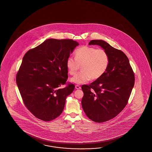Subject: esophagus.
Instances as JSON below:
<instances>
[{"mask_svg":"<svg viewBox=\"0 0 152 152\" xmlns=\"http://www.w3.org/2000/svg\"><path fill=\"white\" fill-rule=\"evenodd\" d=\"M75 88L76 89L78 90V89H80L81 87L80 86H79V85H75Z\"/></svg>","mask_w":152,"mask_h":152,"instance_id":"34e87169","label":"esophagus"}]
</instances>
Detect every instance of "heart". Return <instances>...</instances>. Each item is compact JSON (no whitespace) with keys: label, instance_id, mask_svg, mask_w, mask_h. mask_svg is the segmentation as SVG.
I'll use <instances>...</instances> for the list:
<instances>
[{"label":"heart","instance_id":"obj_1","mask_svg":"<svg viewBox=\"0 0 152 152\" xmlns=\"http://www.w3.org/2000/svg\"><path fill=\"white\" fill-rule=\"evenodd\" d=\"M109 64V57L103 49L84 46L75 52V58L69 57L66 61L68 73L75 75L81 66L82 71L75 75L71 81L77 84L86 83L92 78H100L107 71Z\"/></svg>","mask_w":152,"mask_h":152}]
</instances>
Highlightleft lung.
Returning <instances> with one entry per match:
<instances>
[{
    "label": "left lung",
    "mask_w": 152,
    "mask_h": 152,
    "mask_svg": "<svg viewBox=\"0 0 152 152\" xmlns=\"http://www.w3.org/2000/svg\"><path fill=\"white\" fill-rule=\"evenodd\" d=\"M98 45L109 57L107 71L89 85L81 86L84 96L81 105L90 120L102 123L111 120L126 106L135 83V76L129 59L122 51L101 39L91 41Z\"/></svg>",
    "instance_id": "left-lung-1"
}]
</instances>
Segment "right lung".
Masks as SVG:
<instances>
[{
    "instance_id": "add662e5",
    "label": "right lung",
    "mask_w": 152,
    "mask_h": 152,
    "mask_svg": "<svg viewBox=\"0 0 152 152\" xmlns=\"http://www.w3.org/2000/svg\"><path fill=\"white\" fill-rule=\"evenodd\" d=\"M79 45L72 39H48L24 56L17 85L26 107L39 120L50 121L62 113L75 86L58 87L67 81L66 61Z\"/></svg>"
}]
</instances>
